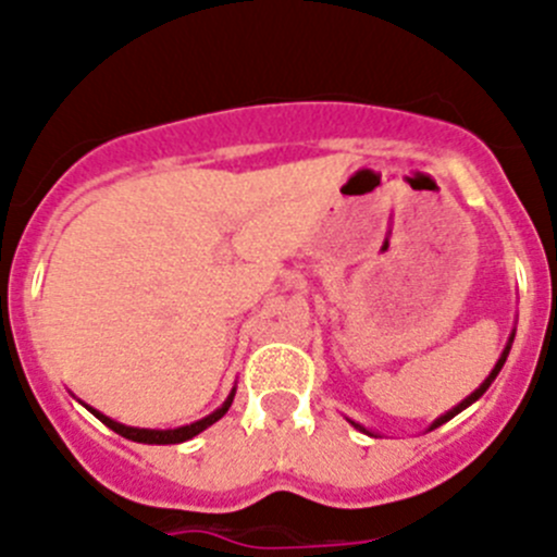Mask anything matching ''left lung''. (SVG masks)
<instances>
[{
  "instance_id": "obj_1",
  "label": "left lung",
  "mask_w": 557,
  "mask_h": 557,
  "mask_svg": "<svg viewBox=\"0 0 557 557\" xmlns=\"http://www.w3.org/2000/svg\"><path fill=\"white\" fill-rule=\"evenodd\" d=\"M506 356H509V345H506L504 356H500V359H498V364H495V370H493V372H490V377H487V381H484V383H482V386H479V388H476V392H473V394H471V397H468V399H462V403H460V405H457V408H455V410H449V413H444V416H441V419H435L433 430H435V428H441V424H446V422H449V419H455V416H457V413H460V410H466V408H468V405H471V403H476V399H479V397H482V394H484V392H487V388H490V383H493V381H495V375H498V372H500V367H504ZM354 428H359V424H354ZM359 430H361V428H359Z\"/></svg>"
}]
</instances>
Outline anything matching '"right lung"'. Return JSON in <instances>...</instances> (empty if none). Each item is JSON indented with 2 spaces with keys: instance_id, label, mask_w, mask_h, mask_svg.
<instances>
[{
  "instance_id": "obj_1",
  "label": "right lung",
  "mask_w": 557,
  "mask_h": 557,
  "mask_svg": "<svg viewBox=\"0 0 557 557\" xmlns=\"http://www.w3.org/2000/svg\"><path fill=\"white\" fill-rule=\"evenodd\" d=\"M231 403H234V394H231V397L225 399L223 408H218V410H214V413H209L207 419H201V422H196V424H187V428H180V430H135V428H124V424H119V422H113V419H108V416H102L100 410H95V408H89V410L97 416V419H100L102 424H106V428H111L113 433H119V435H122V438L135 441V444L169 446V444H182V441H190L193 435H198V433H203V430H207V428H212V424L218 422V419H223V416L228 413Z\"/></svg>"
}]
</instances>
